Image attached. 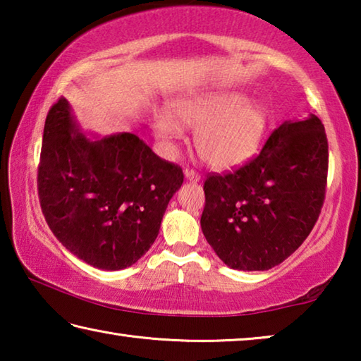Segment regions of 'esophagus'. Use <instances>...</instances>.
<instances>
[{"instance_id": "obj_1", "label": "esophagus", "mask_w": 361, "mask_h": 361, "mask_svg": "<svg viewBox=\"0 0 361 361\" xmlns=\"http://www.w3.org/2000/svg\"><path fill=\"white\" fill-rule=\"evenodd\" d=\"M185 176L189 181H194V183H197L200 180V175L192 169H185Z\"/></svg>"}]
</instances>
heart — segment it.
<instances>
[{
  "label": "heart",
  "instance_id": "obj_1",
  "mask_svg": "<svg viewBox=\"0 0 361 361\" xmlns=\"http://www.w3.org/2000/svg\"><path fill=\"white\" fill-rule=\"evenodd\" d=\"M175 116L194 132L197 156L213 169L240 166L252 157L266 130V114L237 92H212L180 102ZM154 133L164 143L183 137V129L172 114L159 111L152 121Z\"/></svg>",
  "mask_w": 361,
  "mask_h": 361
}]
</instances>
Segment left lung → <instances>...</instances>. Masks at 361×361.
<instances>
[{"label": "left lung", "instance_id": "left-lung-1", "mask_svg": "<svg viewBox=\"0 0 361 361\" xmlns=\"http://www.w3.org/2000/svg\"><path fill=\"white\" fill-rule=\"evenodd\" d=\"M328 140L315 114L285 122L258 156L209 173L200 226L224 264L267 271L296 252L319 219L326 192Z\"/></svg>", "mask_w": 361, "mask_h": 361}]
</instances>
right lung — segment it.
Wrapping results in <instances>:
<instances>
[{"instance_id": "right-lung-1", "label": "right lung", "mask_w": 361, "mask_h": 361, "mask_svg": "<svg viewBox=\"0 0 361 361\" xmlns=\"http://www.w3.org/2000/svg\"><path fill=\"white\" fill-rule=\"evenodd\" d=\"M183 170L124 132L90 140L66 99L46 118L38 166L42 215L62 245L87 264L119 271L154 243Z\"/></svg>"}]
</instances>
